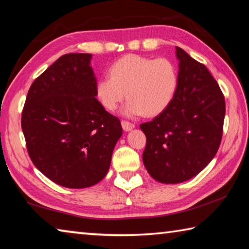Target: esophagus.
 Here are the masks:
<instances>
[{
    "label": "esophagus",
    "instance_id": "1",
    "mask_svg": "<svg viewBox=\"0 0 249 249\" xmlns=\"http://www.w3.org/2000/svg\"><path fill=\"white\" fill-rule=\"evenodd\" d=\"M122 127H123L125 132H129V131H132L134 127H135V125H134L133 123H129V122H127V121H122Z\"/></svg>",
    "mask_w": 249,
    "mask_h": 249
}]
</instances>
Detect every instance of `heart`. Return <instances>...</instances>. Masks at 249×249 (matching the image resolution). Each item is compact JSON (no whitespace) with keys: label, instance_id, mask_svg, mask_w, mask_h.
Instances as JSON below:
<instances>
[{"label":"heart","instance_id":"b5f03b06","mask_svg":"<svg viewBox=\"0 0 249 249\" xmlns=\"http://www.w3.org/2000/svg\"><path fill=\"white\" fill-rule=\"evenodd\" d=\"M178 85V69L172 60L128 54L113 63L109 76L98 78L95 95L112 112L127 94L128 101L122 109L124 116H156L172 104Z\"/></svg>","mask_w":249,"mask_h":249}]
</instances>
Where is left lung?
<instances>
[{"label":"left lung","instance_id":"1","mask_svg":"<svg viewBox=\"0 0 249 249\" xmlns=\"http://www.w3.org/2000/svg\"><path fill=\"white\" fill-rule=\"evenodd\" d=\"M179 85L166 110L141 124L146 135L143 163L163 184L191 179L211 163L220 145L225 98L210 71L176 46Z\"/></svg>","mask_w":249,"mask_h":249}]
</instances>
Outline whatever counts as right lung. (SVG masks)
<instances>
[{"mask_svg":"<svg viewBox=\"0 0 249 249\" xmlns=\"http://www.w3.org/2000/svg\"><path fill=\"white\" fill-rule=\"evenodd\" d=\"M92 54H65L33 82L22 112L29 155L61 186H93L107 174L121 122L97 101Z\"/></svg>","mask_w":249,"mask_h":249,"instance_id":"obj_1","label":"right lung"}]
</instances>
